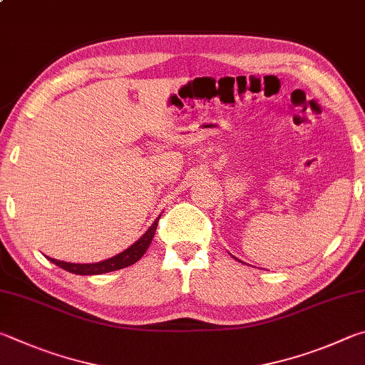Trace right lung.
Returning <instances> with one entry per match:
<instances>
[{
  "label": "right lung",
  "instance_id": "add662e5",
  "mask_svg": "<svg viewBox=\"0 0 365 365\" xmlns=\"http://www.w3.org/2000/svg\"><path fill=\"white\" fill-rule=\"evenodd\" d=\"M158 220H160V216L155 220V222H153V225L147 229V232L136 242V244H133L130 248H126L125 252L117 255V257L108 258L106 261H101V263L75 264V263H66V261H59L54 258H49V261L51 263H54L56 266L62 267V269H66L72 274H80V276H98V274H106V272H112L117 269H123V267H128V266L136 263V261L145 253L147 248H149L150 242L153 239V234H155Z\"/></svg>",
  "mask_w": 365,
  "mask_h": 365
}]
</instances>
